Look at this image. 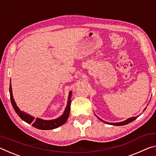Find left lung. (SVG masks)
<instances>
[{
  "label": "left lung",
  "instance_id": "8db88e82",
  "mask_svg": "<svg viewBox=\"0 0 156 156\" xmlns=\"http://www.w3.org/2000/svg\"><path fill=\"white\" fill-rule=\"evenodd\" d=\"M146 109V108H145ZM137 118V117H132V118H128L127 120H126L125 121H123V122H116V123H111V122H105V121H103L102 120L100 119V118H98V119L102 120V122H104L105 123L107 124H109V125H115V126H122V125H127V124L130 123L131 122H133V120H135Z\"/></svg>",
  "mask_w": 156,
  "mask_h": 156
}]
</instances>
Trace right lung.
Masks as SVG:
<instances>
[{"label":"right lung","instance_id":"add662e5","mask_svg":"<svg viewBox=\"0 0 156 156\" xmlns=\"http://www.w3.org/2000/svg\"><path fill=\"white\" fill-rule=\"evenodd\" d=\"M9 94H10V99H11V102L13 107L15 110V112H16L18 116L24 120L28 124L32 123V126H34L35 128L42 129V130H50V129H54L58 128V126L62 125L63 124H65L69 118L70 113V106H71V102H72V91L69 92L68 97V101L67 104V107L65 108V110L63 114L60 116L59 118H56L54 120H45L41 119V118H37L36 119H34V118L32 116L27 114L24 112L20 111L19 108L17 107L16 104L14 101V98L12 96V85L11 83H10L9 85Z\"/></svg>","mask_w":156,"mask_h":156}]
</instances>
